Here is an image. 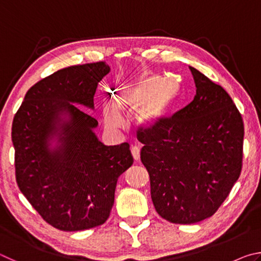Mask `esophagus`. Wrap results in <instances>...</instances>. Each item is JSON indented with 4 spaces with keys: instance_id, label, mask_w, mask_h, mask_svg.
I'll return each instance as SVG.
<instances>
[{
    "instance_id": "34e87169",
    "label": "esophagus",
    "mask_w": 261,
    "mask_h": 261,
    "mask_svg": "<svg viewBox=\"0 0 261 261\" xmlns=\"http://www.w3.org/2000/svg\"><path fill=\"white\" fill-rule=\"evenodd\" d=\"M131 153H132V156H134V159L136 161H139L140 159V148L138 146H136V145H134V146H131Z\"/></svg>"
}]
</instances>
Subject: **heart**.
Segmentation results:
<instances>
[{
	"label": "heart",
	"instance_id": "1",
	"mask_svg": "<svg viewBox=\"0 0 261 261\" xmlns=\"http://www.w3.org/2000/svg\"><path fill=\"white\" fill-rule=\"evenodd\" d=\"M158 78H147L124 87L115 102L120 112H139L138 122L144 127H154L165 118L175 102L177 85L166 81L156 87ZM171 87L169 88V86ZM106 123L110 127H118L122 118L114 108L106 110Z\"/></svg>",
	"mask_w": 261,
	"mask_h": 261
}]
</instances>
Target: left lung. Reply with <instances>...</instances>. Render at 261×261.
<instances>
[{"label": "left lung", "instance_id": "left-lung-1", "mask_svg": "<svg viewBox=\"0 0 261 261\" xmlns=\"http://www.w3.org/2000/svg\"><path fill=\"white\" fill-rule=\"evenodd\" d=\"M196 95L173 117L138 132L140 159L155 211L171 223L191 224L213 215L237 182L244 124L223 87L190 67Z\"/></svg>", "mask_w": 261, "mask_h": 261}]
</instances>
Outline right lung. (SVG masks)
Masks as SVG:
<instances>
[{"instance_id": "right-lung-1", "label": "right lung", "mask_w": 261, "mask_h": 261, "mask_svg": "<svg viewBox=\"0 0 261 261\" xmlns=\"http://www.w3.org/2000/svg\"><path fill=\"white\" fill-rule=\"evenodd\" d=\"M105 62L59 70L30 88L12 122L16 182L21 193L56 229L101 226L114 205L118 176L134 163L130 145L106 146L93 132L98 121L73 103L94 107ZM70 118L63 123L59 116ZM57 135L55 150L49 140Z\"/></svg>"}]
</instances>
